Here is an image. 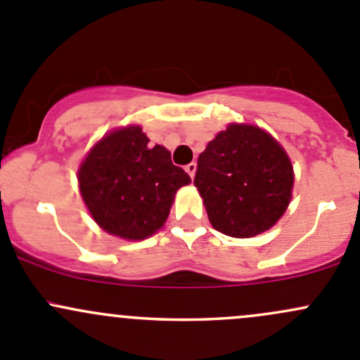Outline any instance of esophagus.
<instances>
[{
  "label": "esophagus",
  "mask_w": 360,
  "mask_h": 360,
  "mask_svg": "<svg viewBox=\"0 0 360 360\" xmlns=\"http://www.w3.org/2000/svg\"><path fill=\"white\" fill-rule=\"evenodd\" d=\"M186 172L190 174V177H191V179H193L195 174H197V163H195V162L188 163V165H186Z\"/></svg>",
  "instance_id": "obj_1"
}]
</instances>
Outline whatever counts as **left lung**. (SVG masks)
Masks as SVG:
<instances>
[{"instance_id":"left-lung-1","label":"left lung","mask_w":360,"mask_h":360,"mask_svg":"<svg viewBox=\"0 0 360 360\" xmlns=\"http://www.w3.org/2000/svg\"><path fill=\"white\" fill-rule=\"evenodd\" d=\"M195 186L214 230L250 238L284 216L292 198L294 169L270 132L233 122L198 157Z\"/></svg>"}]
</instances>
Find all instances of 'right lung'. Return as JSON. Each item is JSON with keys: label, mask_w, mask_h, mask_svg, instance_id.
<instances>
[{"label": "right lung", "mask_w": 360, "mask_h": 360, "mask_svg": "<svg viewBox=\"0 0 360 360\" xmlns=\"http://www.w3.org/2000/svg\"><path fill=\"white\" fill-rule=\"evenodd\" d=\"M78 188L97 226L123 240H144L162 230L179 188L190 176L151 144L143 127H116L79 162Z\"/></svg>", "instance_id": "1"}]
</instances>
